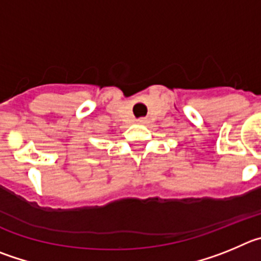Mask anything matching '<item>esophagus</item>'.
<instances>
[{
	"instance_id": "esophagus-1",
	"label": "esophagus",
	"mask_w": 261,
	"mask_h": 261,
	"mask_svg": "<svg viewBox=\"0 0 261 261\" xmlns=\"http://www.w3.org/2000/svg\"><path fill=\"white\" fill-rule=\"evenodd\" d=\"M136 122H138V123H140V125H145V123L148 122V119L147 118H139Z\"/></svg>"
}]
</instances>
